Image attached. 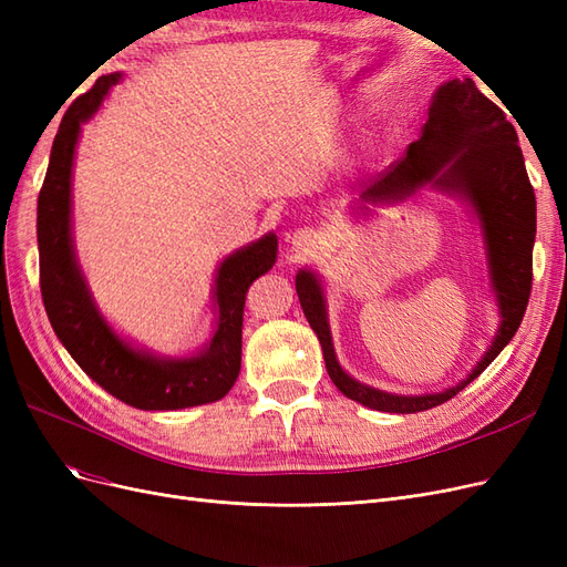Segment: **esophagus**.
I'll return each instance as SVG.
<instances>
[{"label": "esophagus", "instance_id": "obj_1", "mask_svg": "<svg viewBox=\"0 0 567 567\" xmlns=\"http://www.w3.org/2000/svg\"><path fill=\"white\" fill-rule=\"evenodd\" d=\"M290 246L298 255H312L321 246V236L315 229H298L290 238Z\"/></svg>", "mask_w": 567, "mask_h": 567}]
</instances>
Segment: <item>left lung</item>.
<instances>
[{"label": "left lung", "mask_w": 567, "mask_h": 567, "mask_svg": "<svg viewBox=\"0 0 567 567\" xmlns=\"http://www.w3.org/2000/svg\"><path fill=\"white\" fill-rule=\"evenodd\" d=\"M423 186L458 198L483 236L499 329L466 379L442 392L425 394H394L359 383L336 357L321 277L307 267L296 274L302 312L319 338L331 381L357 404L388 414H416L433 409L475 381L516 336L532 288V248L537 234L535 188L527 177L516 127L471 78L450 80L437 87L419 140L409 144L402 161L392 163L362 192L352 213L367 217L371 205L402 203Z\"/></svg>", "instance_id": "8db88e82"}]
</instances>
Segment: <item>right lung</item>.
<instances>
[{
    "instance_id": "right-lung-1",
    "label": "right lung",
    "mask_w": 567,
    "mask_h": 567,
    "mask_svg": "<svg viewBox=\"0 0 567 567\" xmlns=\"http://www.w3.org/2000/svg\"><path fill=\"white\" fill-rule=\"evenodd\" d=\"M120 73L101 75L68 109L51 146L38 198L40 288L56 338L78 367L113 398L144 411H175L225 398L241 371L246 293L277 262L279 241L269 231L219 262L213 284L215 329L186 357H165L134 346L101 315L73 241V163L82 125L104 104Z\"/></svg>"
}]
</instances>
